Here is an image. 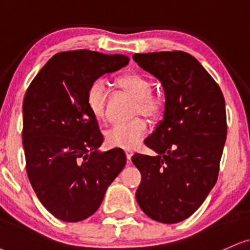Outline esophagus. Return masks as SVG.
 Masks as SVG:
<instances>
[{"mask_svg": "<svg viewBox=\"0 0 250 250\" xmlns=\"http://www.w3.org/2000/svg\"><path fill=\"white\" fill-rule=\"evenodd\" d=\"M125 155H126V159H127V162H131V159H132V155H133V153H132L131 150H125Z\"/></svg>", "mask_w": 250, "mask_h": 250, "instance_id": "esophagus-1", "label": "esophagus"}]
</instances>
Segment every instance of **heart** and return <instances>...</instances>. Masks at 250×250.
I'll return each mask as SVG.
<instances>
[{"instance_id": "heart-1", "label": "heart", "mask_w": 250, "mask_h": 250, "mask_svg": "<svg viewBox=\"0 0 250 250\" xmlns=\"http://www.w3.org/2000/svg\"><path fill=\"white\" fill-rule=\"evenodd\" d=\"M120 88L135 98L133 113L154 118L160 113L162 101L152 94V83L138 73H128L118 79ZM110 88L105 80L92 82L87 92V105L97 120H105ZM147 133V124L144 119L135 118L130 122L118 123L105 132V141L111 147L131 149L143 140Z\"/></svg>"}]
</instances>
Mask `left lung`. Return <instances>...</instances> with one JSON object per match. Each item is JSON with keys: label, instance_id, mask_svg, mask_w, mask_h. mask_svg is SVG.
Wrapping results in <instances>:
<instances>
[{"label": "left lung", "instance_id": "obj_1", "mask_svg": "<svg viewBox=\"0 0 250 250\" xmlns=\"http://www.w3.org/2000/svg\"><path fill=\"white\" fill-rule=\"evenodd\" d=\"M133 60L161 82L166 98L163 119L145 140L156 155L132 156L141 172L135 198L149 218L176 224L195 213L217 182L227 133L225 98L186 52L138 53Z\"/></svg>", "mask_w": 250, "mask_h": 250}]
</instances>
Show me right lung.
<instances>
[{
	"label": "right lung",
	"mask_w": 250,
	"mask_h": 250,
	"mask_svg": "<svg viewBox=\"0 0 250 250\" xmlns=\"http://www.w3.org/2000/svg\"><path fill=\"white\" fill-rule=\"evenodd\" d=\"M128 58L88 50L55 54L39 70L23 102V147L36 195L58 219L76 223L98 210L107 187L126 165L123 149L101 152L87 92Z\"/></svg>",
	"instance_id": "1"
}]
</instances>
